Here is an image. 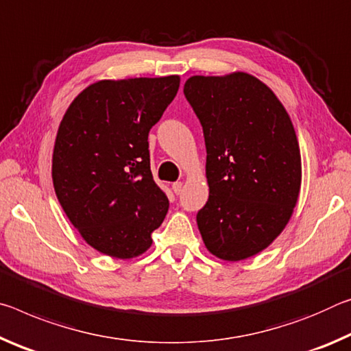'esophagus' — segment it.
Wrapping results in <instances>:
<instances>
[{"mask_svg": "<svg viewBox=\"0 0 351 351\" xmlns=\"http://www.w3.org/2000/svg\"><path fill=\"white\" fill-rule=\"evenodd\" d=\"M182 186H183L182 182H174V183H172V191H174L176 194H180L182 193Z\"/></svg>", "mask_w": 351, "mask_h": 351, "instance_id": "esophagus-1", "label": "esophagus"}]
</instances>
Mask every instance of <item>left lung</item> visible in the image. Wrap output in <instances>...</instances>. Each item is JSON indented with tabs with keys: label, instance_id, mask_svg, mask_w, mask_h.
Wrapping results in <instances>:
<instances>
[{
	"label": "left lung",
	"instance_id": "left-lung-1",
	"mask_svg": "<svg viewBox=\"0 0 351 351\" xmlns=\"http://www.w3.org/2000/svg\"><path fill=\"white\" fill-rule=\"evenodd\" d=\"M204 129L208 202L197 227L210 254L241 261L288 226L302 185L294 125L274 91L249 73L191 76L183 87Z\"/></svg>",
	"mask_w": 351,
	"mask_h": 351
}]
</instances>
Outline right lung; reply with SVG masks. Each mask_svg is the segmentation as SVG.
I'll return each mask as SVG.
<instances>
[{"instance_id":"right-lung-1","label":"right lung","mask_w":351,"mask_h":351,"mask_svg":"<svg viewBox=\"0 0 351 351\" xmlns=\"http://www.w3.org/2000/svg\"><path fill=\"white\" fill-rule=\"evenodd\" d=\"M180 76L104 79L74 97L57 130L53 183L85 243L119 260L152 245L169 200L154 182L147 135Z\"/></svg>"}]
</instances>
